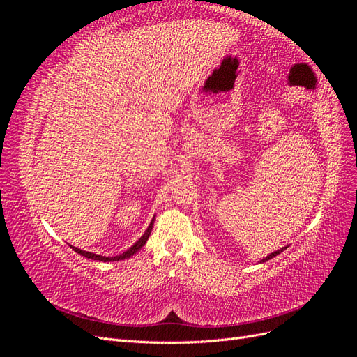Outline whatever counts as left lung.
Masks as SVG:
<instances>
[{
    "mask_svg": "<svg viewBox=\"0 0 357 357\" xmlns=\"http://www.w3.org/2000/svg\"><path fill=\"white\" fill-rule=\"evenodd\" d=\"M286 248H287V245H286V247H282V248H278V250L273 252L271 255H268L266 257H264V259H262V261H261V264H262V262H266V261H269V259H273V257H274V256H277V255H280V253H282L283 250H286Z\"/></svg>",
    "mask_w": 357,
    "mask_h": 357,
    "instance_id": "obj_1",
    "label": "left lung"
}]
</instances>
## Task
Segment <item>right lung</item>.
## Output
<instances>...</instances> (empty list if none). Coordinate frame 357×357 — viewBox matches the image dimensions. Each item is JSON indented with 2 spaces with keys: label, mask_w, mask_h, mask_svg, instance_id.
I'll return each mask as SVG.
<instances>
[{
  "label": "right lung",
  "mask_w": 357,
  "mask_h": 357,
  "mask_svg": "<svg viewBox=\"0 0 357 357\" xmlns=\"http://www.w3.org/2000/svg\"><path fill=\"white\" fill-rule=\"evenodd\" d=\"M155 218L156 215H153V219H152V222H150V225H149V228L146 229V232L142 235V238H139L138 241H135L131 247L128 248L126 252H123V253H121V255H117V256H101V255H95V253H91V252H84V250H80V248H77V247H74V245H70L73 250L75 252V253H79V255H82V256H84V257H88V259H92V261H102V262H114V261H123V259H128V257H131V256H134L138 250H142V247L146 244V241L149 240V236H150V232H152V229H153V223H155Z\"/></svg>",
  "instance_id": "1"
}]
</instances>
